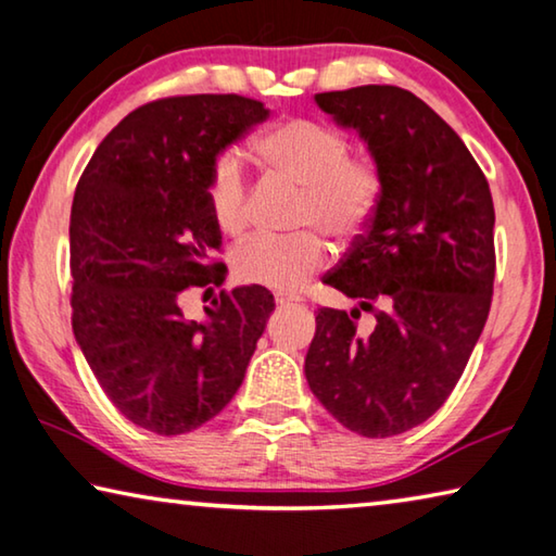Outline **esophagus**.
<instances>
[{
    "mask_svg": "<svg viewBox=\"0 0 556 556\" xmlns=\"http://www.w3.org/2000/svg\"><path fill=\"white\" fill-rule=\"evenodd\" d=\"M273 295H276V303L278 305H293V303H300V300H303V298L295 295V293H280V290H278V293H273Z\"/></svg>",
    "mask_w": 556,
    "mask_h": 556,
    "instance_id": "esophagus-1",
    "label": "esophagus"
}]
</instances>
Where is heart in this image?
<instances>
[{
    "mask_svg": "<svg viewBox=\"0 0 556 556\" xmlns=\"http://www.w3.org/2000/svg\"><path fill=\"white\" fill-rule=\"evenodd\" d=\"M258 160L273 177L303 189L293 236H253L231 253L233 276L251 286L295 290L325 268L330 249L323 236L348 245L367 231L375 218L384 177L367 154H352V142L340 127L311 117L273 125L256 142ZM216 229L243 236L253 222V197L241 154L218 152L204 185Z\"/></svg>",
    "mask_w": 556,
    "mask_h": 556,
    "instance_id": "heart-1",
    "label": "heart"
}]
</instances>
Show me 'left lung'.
<instances>
[{"mask_svg":"<svg viewBox=\"0 0 556 556\" xmlns=\"http://www.w3.org/2000/svg\"><path fill=\"white\" fill-rule=\"evenodd\" d=\"M315 100L369 144L384 194L367 231L325 276L359 305L317 307L305 377L344 429L387 439L439 412L483 332L495 206L483 169L421 98L359 86ZM364 312L372 320L359 326Z\"/></svg>","mask_w":556,"mask_h":556,"instance_id":"1","label":"left lung"}]
</instances>
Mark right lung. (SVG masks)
<instances>
[{"label":"right lung","mask_w":556,"mask_h":556,"mask_svg":"<svg viewBox=\"0 0 556 556\" xmlns=\"http://www.w3.org/2000/svg\"><path fill=\"white\" fill-rule=\"evenodd\" d=\"M268 117L236 93L172 96L123 117L78 179L71 206V325L100 389L127 421L179 435L212 421L241 387L273 313L261 286L222 290L206 323L179 300L224 283L208 167Z\"/></svg>","instance_id":"1"}]
</instances>
